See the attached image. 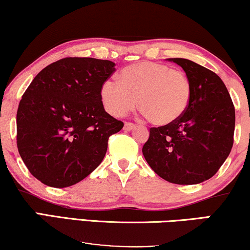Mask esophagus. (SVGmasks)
<instances>
[{
	"label": "esophagus",
	"mask_w": 250,
	"mask_h": 250,
	"mask_svg": "<svg viewBox=\"0 0 250 250\" xmlns=\"http://www.w3.org/2000/svg\"><path fill=\"white\" fill-rule=\"evenodd\" d=\"M135 125L133 124H130V122H125V126H124V130L125 131H131V130L135 129Z\"/></svg>",
	"instance_id": "obj_1"
}]
</instances>
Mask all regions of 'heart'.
I'll return each mask as SVG.
<instances>
[{
  "label": "heart",
  "instance_id": "heart-1",
  "mask_svg": "<svg viewBox=\"0 0 250 250\" xmlns=\"http://www.w3.org/2000/svg\"><path fill=\"white\" fill-rule=\"evenodd\" d=\"M119 81L107 79L101 87L105 110L113 117H124L138 103L153 125H167L184 115L190 102L188 77L162 63L145 61L125 66Z\"/></svg>",
  "mask_w": 250,
  "mask_h": 250
}]
</instances>
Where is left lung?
I'll return each mask as SVG.
<instances>
[{
	"label": "left lung",
	"mask_w": 250,
	"mask_h": 250,
	"mask_svg": "<svg viewBox=\"0 0 250 250\" xmlns=\"http://www.w3.org/2000/svg\"><path fill=\"white\" fill-rule=\"evenodd\" d=\"M180 65L191 85L190 102L173 124L150 128L143 147L147 163L164 180L197 185L219 171L233 145L234 106L216 73L187 59H167Z\"/></svg>",
	"instance_id": "1"
}]
</instances>
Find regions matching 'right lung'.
Wrapping results in <instances>:
<instances>
[{
  "instance_id": "1",
  "label": "right lung",
  "mask_w": 250,
  "mask_h": 250,
  "mask_svg": "<svg viewBox=\"0 0 250 250\" xmlns=\"http://www.w3.org/2000/svg\"><path fill=\"white\" fill-rule=\"evenodd\" d=\"M115 63L65 58L51 63L24 91L17 112V145L28 170L44 185L65 188L89 175L124 122L104 110L101 87Z\"/></svg>"
}]
</instances>
